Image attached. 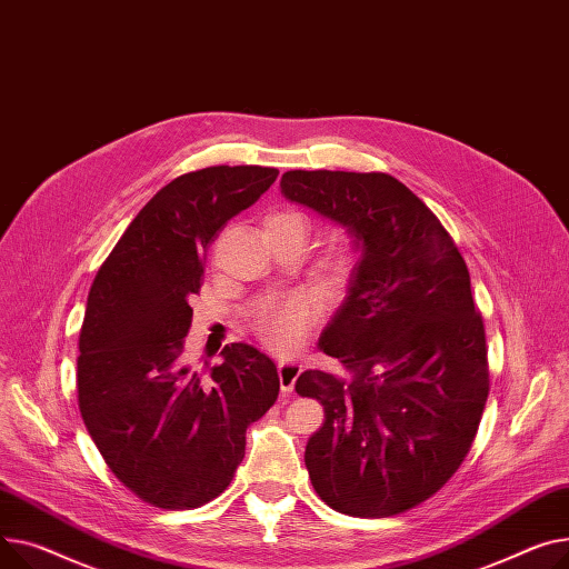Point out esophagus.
Listing matches in <instances>:
<instances>
[{
	"mask_svg": "<svg viewBox=\"0 0 569 569\" xmlns=\"http://www.w3.org/2000/svg\"><path fill=\"white\" fill-rule=\"evenodd\" d=\"M300 372H303V365H300L298 360H280L278 362L280 388H282L284 395L293 392V386H296V379L300 377Z\"/></svg>",
	"mask_w": 569,
	"mask_h": 569,
	"instance_id": "esophagus-1",
	"label": "esophagus"
}]
</instances>
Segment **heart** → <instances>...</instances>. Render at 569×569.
Masks as SVG:
<instances>
[{"instance_id":"b5f03b06","label":"heart","mask_w":569,"mask_h":569,"mask_svg":"<svg viewBox=\"0 0 569 569\" xmlns=\"http://www.w3.org/2000/svg\"><path fill=\"white\" fill-rule=\"evenodd\" d=\"M266 222H296V224L306 227L303 216H298L293 211H278V213L269 216V220ZM338 269L340 266L332 263L330 276H336ZM312 319H315V308L310 300L293 296V298L280 300V303L266 308L257 319V330H259L261 340L269 347H273L276 351H291L308 336Z\"/></svg>"}]
</instances>
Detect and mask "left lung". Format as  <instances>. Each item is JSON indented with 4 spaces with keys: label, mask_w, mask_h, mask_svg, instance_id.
<instances>
[{
    "label": "left lung",
    "mask_w": 569,
    "mask_h": 569,
    "mask_svg": "<svg viewBox=\"0 0 569 569\" xmlns=\"http://www.w3.org/2000/svg\"><path fill=\"white\" fill-rule=\"evenodd\" d=\"M280 192L342 227L356 252L317 345L345 377L306 370L296 381L326 411L306 448L312 487L351 517L411 510L469 455L489 395L469 269L439 218L390 174L293 170Z\"/></svg>",
    "instance_id": "obj_1"
}]
</instances>
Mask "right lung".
<instances>
[{
    "label": "right lung",
    "mask_w": 569,
    "mask_h": 569,
    "mask_svg": "<svg viewBox=\"0 0 569 569\" xmlns=\"http://www.w3.org/2000/svg\"><path fill=\"white\" fill-rule=\"evenodd\" d=\"M276 179V167L218 164L167 183L91 284L80 413L112 473L156 508L190 510L220 496L243 461L248 425L278 399V367L257 347L227 345L209 372L183 351L211 241Z\"/></svg>",
    "instance_id": "add662e5"
}]
</instances>
